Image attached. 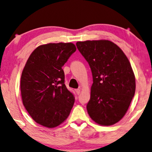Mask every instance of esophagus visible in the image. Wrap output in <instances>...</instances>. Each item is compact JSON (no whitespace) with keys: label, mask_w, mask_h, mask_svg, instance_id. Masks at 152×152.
<instances>
[{"label":"esophagus","mask_w":152,"mask_h":152,"mask_svg":"<svg viewBox=\"0 0 152 152\" xmlns=\"http://www.w3.org/2000/svg\"><path fill=\"white\" fill-rule=\"evenodd\" d=\"M75 91H76V93L77 95H79L80 93V88H78V89H76L75 90Z\"/></svg>","instance_id":"34e87169"}]
</instances>
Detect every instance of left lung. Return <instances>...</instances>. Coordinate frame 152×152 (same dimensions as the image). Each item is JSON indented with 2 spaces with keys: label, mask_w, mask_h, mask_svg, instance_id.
Returning <instances> with one entry per match:
<instances>
[{
  "label": "left lung",
  "mask_w": 152,
  "mask_h": 152,
  "mask_svg": "<svg viewBox=\"0 0 152 152\" xmlns=\"http://www.w3.org/2000/svg\"><path fill=\"white\" fill-rule=\"evenodd\" d=\"M76 46L93 74L88 114L101 126L116 124L127 112L135 92V74L128 57L108 40L78 41Z\"/></svg>",
  "instance_id": "1"
}]
</instances>
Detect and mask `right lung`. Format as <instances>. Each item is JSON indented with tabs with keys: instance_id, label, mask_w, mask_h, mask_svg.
I'll return each mask as SVG.
<instances>
[{
	"instance_id": "right-lung-1",
	"label": "right lung",
	"mask_w": 152,
	"mask_h": 152,
	"mask_svg": "<svg viewBox=\"0 0 152 152\" xmlns=\"http://www.w3.org/2000/svg\"><path fill=\"white\" fill-rule=\"evenodd\" d=\"M76 50L72 43H48L34 50L22 71L23 104L37 124L52 128L69 115L75 98L64 84L62 66Z\"/></svg>"
}]
</instances>
